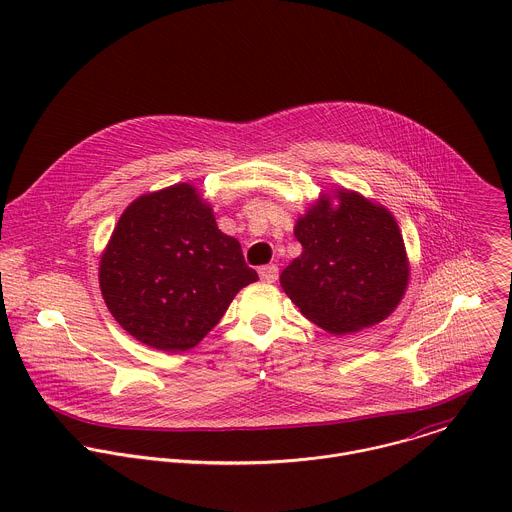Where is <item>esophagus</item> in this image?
<instances>
[{
    "label": "esophagus",
    "instance_id": "34e87169",
    "mask_svg": "<svg viewBox=\"0 0 512 512\" xmlns=\"http://www.w3.org/2000/svg\"><path fill=\"white\" fill-rule=\"evenodd\" d=\"M277 275H279V269H277L275 265H263V267H259V277H261V281H265V283H273V281L277 279Z\"/></svg>",
    "mask_w": 512,
    "mask_h": 512
}]
</instances>
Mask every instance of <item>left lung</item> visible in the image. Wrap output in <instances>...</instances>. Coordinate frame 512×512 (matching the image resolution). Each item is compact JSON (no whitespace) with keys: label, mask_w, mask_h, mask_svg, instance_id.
<instances>
[{"label":"left lung","mask_w":512,"mask_h":512,"mask_svg":"<svg viewBox=\"0 0 512 512\" xmlns=\"http://www.w3.org/2000/svg\"><path fill=\"white\" fill-rule=\"evenodd\" d=\"M294 235L302 255L281 271L279 283L310 322L344 336L397 310L411 265L387 206L334 186L298 216Z\"/></svg>","instance_id":"1"}]
</instances>
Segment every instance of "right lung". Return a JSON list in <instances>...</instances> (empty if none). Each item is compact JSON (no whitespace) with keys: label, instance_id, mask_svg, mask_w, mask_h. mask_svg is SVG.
Returning <instances> with one entry per match:
<instances>
[{"label":"right lung","instance_id":"1","mask_svg":"<svg viewBox=\"0 0 512 512\" xmlns=\"http://www.w3.org/2000/svg\"><path fill=\"white\" fill-rule=\"evenodd\" d=\"M241 245L216 225L190 182L137 196L101 253V296L137 342L166 352L194 348L257 281Z\"/></svg>","mask_w":512,"mask_h":512}]
</instances>
